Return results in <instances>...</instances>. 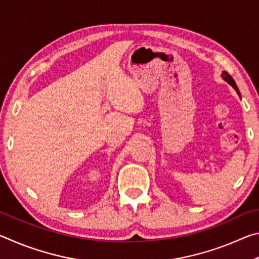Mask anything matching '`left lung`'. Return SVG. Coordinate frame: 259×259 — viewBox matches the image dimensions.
Segmentation results:
<instances>
[{
	"mask_svg": "<svg viewBox=\"0 0 259 259\" xmlns=\"http://www.w3.org/2000/svg\"><path fill=\"white\" fill-rule=\"evenodd\" d=\"M222 76H223V78H224L225 81L229 82L230 84H231L232 87H233L234 89L236 90V93H238V94L240 95V93H239V89H238V87H236V84H235V82H234V80H233V77H232V76L230 75V74L227 73V72H224V73H223V75H222Z\"/></svg>",
	"mask_w": 259,
	"mask_h": 259,
	"instance_id": "left-lung-1",
	"label": "left lung"
}]
</instances>
